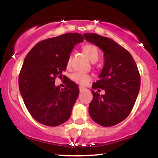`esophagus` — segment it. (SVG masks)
<instances>
[{
	"mask_svg": "<svg viewBox=\"0 0 158 158\" xmlns=\"http://www.w3.org/2000/svg\"><path fill=\"white\" fill-rule=\"evenodd\" d=\"M79 91L80 92H81V91H83V90H85V89H86V88H83V87H81V86H79Z\"/></svg>",
	"mask_w": 158,
	"mask_h": 158,
	"instance_id": "obj_1",
	"label": "esophagus"
}]
</instances>
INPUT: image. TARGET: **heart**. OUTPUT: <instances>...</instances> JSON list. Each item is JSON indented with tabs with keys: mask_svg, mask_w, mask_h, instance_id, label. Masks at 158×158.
Returning a JSON list of instances; mask_svg holds the SVG:
<instances>
[{
	"mask_svg": "<svg viewBox=\"0 0 158 158\" xmlns=\"http://www.w3.org/2000/svg\"><path fill=\"white\" fill-rule=\"evenodd\" d=\"M82 50L85 52V54L88 56V59L91 61H97L98 58H99V50H98L97 48L94 46V44H85L82 47ZM70 64V58H69L68 60V66H69ZM71 79L74 82L77 84L81 85H85L88 84L91 81L92 78L88 74H85L82 73H79V72H77L74 73L71 75Z\"/></svg>",
	"mask_w": 158,
	"mask_h": 158,
	"instance_id": "heart-1",
	"label": "heart"
}]
</instances>
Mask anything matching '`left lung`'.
I'll use <instances>...</instances> for the list:
<instances>
[{"label": "left lung", "instance_id": "8db88e82", "mask_svg": "<svg viewBox=\"0 0 158 158\" xmlns=\"http://www.w3.org/2000/svg\"><path fill=\"white\" fill-rule=\"evenodd\" d=\"M83 35L104 52V66L92 88L105 90L106 94L92 90L90 116L100 126H114L124 120L135 106L140 88L138 68L130 52L114 40L96 33Z\"/></svg>", "mask_w": 158, "mask_h": 158}]
</instances>
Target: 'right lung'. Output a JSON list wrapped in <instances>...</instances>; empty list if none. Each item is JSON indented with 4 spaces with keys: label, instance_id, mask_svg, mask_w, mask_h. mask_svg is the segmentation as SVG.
<instances>
[{
    "label": "right lung",
    "instance_id": "right-lung-1",
    "mask_svg": "<svg viewBox=\"0 0 158 158\" xmlns=\"http://www.w3.org/2000/svg\"><path fill=\"white\" fill-rule=\"evenodd\" d=\"M83 41L81 34L65 33L40 41L25 57L19 78L20 93L28 111L41 124L57 126L70 118L79 94L78 85L68 78L64 89L54 84L66 70L74 45Z\"/></svg>",
    "mask_w": 158,
    "mask_h": 158
}]
</instances>
